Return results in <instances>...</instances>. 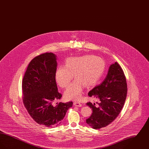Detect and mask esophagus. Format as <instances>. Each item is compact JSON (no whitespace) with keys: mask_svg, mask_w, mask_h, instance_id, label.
Returning <instances> with one entry per match:
<instances>
[{"mask_svg":"<svg viewBox=\"0 0 149 149\" xmlns=\"http://www.w3.org/2000/svg\"><path fill=\"white\" fill-rule=\"evenodd\" d=\"M74 105L75 106L78 107H81V103H80V102H74Z\"/></svg>","mask_w":149,"mask_h":149,"instance_id":"34e87169","label":"esophagus"}]
</instances>
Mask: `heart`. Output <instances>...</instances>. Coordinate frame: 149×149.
<instances>
[{"instance_id": "1", "label": "heart", "mask_w": 149, "mask_h": 149, "mask_svg": "<svg viewBox=\"0 0 149 149\" xmlns=\"http://www.w3.org/2000/svg\"><path fill=\"white\" fill-rule=\"evenodd\" d=\"M105 69V63L100 57L87 55L66 59L64 66L57 68L55 72L57 84L62 88L70 84L73 75L75 80L64 93L68 100H79L82 95L84 85H94L102 77Z\"/></svg>"}]
</instances>
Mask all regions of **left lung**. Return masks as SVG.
Here are the masks:
<instances>
[{
	"instance_id": "left-lung-1",
	"label": "left lung",
	"mask_w": 149,
	"mask_h": 149,
	"mask_svg": "<svg viewBox=\"0 0 149 149\" xmlns=\"http://www.w3.org/2000/svg\"><path fill=\"white\" fill-rule=\"evenodd\" d=\"M127 85L125 74L117 62L112 64L106 78L88 93L89 97L98 98V106L88 102L93 113L86 122L94 129L104 127L119 115L127 97Z\"/></svg>"
}]
</instances>
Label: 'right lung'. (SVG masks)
I'll return each mask as SVG.
<instances>
[{"mask_svg": "<svg viewBox=\"0 0 149 149\" xmlns=\"http://www.w3.org/2000/svg\"><path fill=\"white\" fill-rule=\"evenodd\" d=\"M56 56L51 52L33 58L28 65L22 80L23 102L29 114L40 125L54 127L60 124L72 102L57 103L62 94L58 92L55 80Z\"/></svg>", "mask_w": 149, "mask_h": 149, "instance_id": "right-lung-1", "label": "right lung"}]
</instances>
